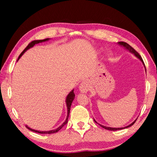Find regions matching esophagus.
Listing matches in <instances>:
<instances>
[{
  "instance_id": "1",
  "label": "esophagus",
  "mask_w": 157,
  "mask_h": 157,
  "mask_svg": "<svg viewBox=\"0 0 157 157\" xmlns=\"http://www.w3.org/2000/svg\"><path fill=\"white\" fill-rule=\"evenodd\" d=\"M79 89L81 93H86L89 89V84L88 82L86 81L82 82H81L80 85H79Z\"/></svg>"
}]
</instances>
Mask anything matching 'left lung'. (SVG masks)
<instances>
[{"instance_id": "8db88e82", "label": "left lung", "mask_w": 157, "mask_h": 157, "mask_svg": "<svg viewBox=\"0 0 157 157\" xmlns=\"http://www.w3.org/2000/svg\"><path fill=\"white\" fill-rule=\"evenodd\" d=\"M119 45H121V46H123L124 48L125 49H127V50H128V51H129L130 52H132V54H134L135 56H136V57H138L139 58V59L142 62V63H143V65H144V66H145V64H144V62H143V59H142V57H140V55L139 54V53H138L136 50H135L134 48H133L131 46H129V45L128 44H127L126 42H123V41H120V42H118V43ZM137 120V119H136ZM94 121L95 122V123H98L96 121H95V120H94ZM135 122H136V121H134V122H133L132 123H131L130 124H129L128 126H127V127H121V128H114V127H106V126H104V125H102V124H99L102 127H103V128H105V129H108V130H111V131H116V130H120V129H124V128H127V127H131L132 125H133V124H134V123H135Z\"/></svg>"}]
</instances>
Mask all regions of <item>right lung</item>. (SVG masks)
Masks as SVG:
<instances>
[{
    "label": "right lung",
    "mask_w": 157,
    "mask_h": 157,
    "mask_svg": "<svg viewBox=\"0 0 157 157\" xmlns=\"http://www.w3.org/2000/svg\"><path fill=\"white\" fill-rule=\"evenodd\" d=\"M49 39H50L49 38H48V39H42V40H34V41H33L32 42H30V43L28 45V46L25 48V50H23V51L21 53L20 55H19V57H18V60L20 58H21V57L23 55V53H24L26 51V50H28L29 48H30L33 47L35 44H39V43H41V42L46 41L48 40H49ZM73 91H74V90H72V91H71L70 93H69V94L67 95V97H66V107H67V110H68L67 112H68V113H67V117H66V121L63 122V123L62 124V125H60L59 127H58L57 129H55L54 130H50V131H46V132L42 131V132H41V131H38V130H35V129H31V128H30V127H29L27 125H26L25 127H27V128L29 130H30V131H33V132H36V133H39V134H53V133L57 132L58 131H59V130H60L61 129H62V127L64 126L65 124H67V123H68V117H69V113H70L71 106V104H72V102H73V101L74 100V98H75V94H74Z\"/></svg>",
    "instance_id": "add662e5"
}]
</instances>
